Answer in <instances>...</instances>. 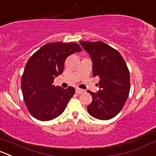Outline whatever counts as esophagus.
Instances as JSON below:
<instances>
[{
	"mask_svg": "<svg viewBox=\"0 0 156 156\" xmlns=\"http://www.w3.org/2000/svg\"><path fill=\"white\" fill-rule=\"evenodd\" d=\"M84 90H82V89L81 88H76V90H75V92H76V94H80L83 93Z\"/></svg>",
	"mask_w": 156,
	"mask_h": 156,
	"instance_id": "34e87169",
	"label": "esophagus"
}]
</instances>
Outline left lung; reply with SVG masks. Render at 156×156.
Here are the masks:
<instances>
[{
    "instance_id": "obj_1",
    "label": "left lung",
    "mask_w": 156,
    "mask_h": 156,
    "mask_svg": "<svg viewBox=\"0 0 156 156\" xmlns=\"http://www.w3.org/2000/svg\"><path fill=\"white\" fill-rule=\"evenodd\" d=\"M93 64V76L99 77V90H87L92 102L87 111L98 120L114 117L124 106L130 89L129 72L120 52L101 41L80 42Z\"/></svg>"
}]
</instances>
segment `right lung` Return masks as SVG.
I'll return each mask as SVG.
<instances>
[{"label": "right lung", "mask_w": 156, "mask_h": 156, "mask_svg": "<svg viewBox=\"0 0 156 156\" xmlns=\"http://www.w3.org/2000/svg\"><path fill=\"white\" fill-rule=\"evenodd\" d=\"M81 50L75 43H49L29 58L21 78V89L26 106L33 117L48 121L63 113L75 89L55 87L52 83L63 72L66 58Z\"/></svg>", "instance_id": "obj_1"}]
</instances>
